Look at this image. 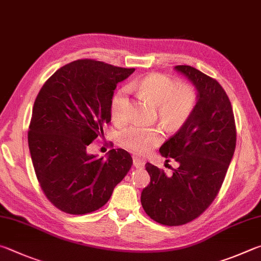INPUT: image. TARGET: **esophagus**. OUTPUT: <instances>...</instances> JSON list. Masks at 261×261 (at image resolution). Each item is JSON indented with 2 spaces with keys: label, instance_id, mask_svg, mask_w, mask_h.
Masks as SVG:
<instances>
[{
  "label": "esophagus",
  "instance_id": "34e87169",
  "mask_svg": "<svg viewBox=\"0 0 261 261\" xmlns=\"http://www.w3.org/2000/svg\"><path fill=\"white\" fill-rule=\"evenodd\" d=\"M134 165L137 169H141L145 167V160L140 158H134Z\"/></svg>",
  "mask_w": 261,
  "mask_h": 261
}]
</instances>
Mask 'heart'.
I'll list each match as a JSON object with an SVG mask.
<instances>
[{"mask_svg": "<svg viewBox=\"0 0 261 261\" xmlns=\"http://www.w3.org/2000/svg\"><path fill=\"white\" fill-rule=\"evenodd\" d=\"M141 93L159 106V116L170 129L181 126L191 116L195 107L196 97L188 87H180L162 74H151L135 83ZM127 89L118 91L112 100V116L117 123L129 120ZM163 139L159 127L135 125L120 135V143L124 148L137 154H147Z\"/></svg>", "mask_w": 261, "mask_h": 261, "instance_id": "b5f03b06", "label": "heart"}]
</instances>
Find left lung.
Segmentation results:
<instances>
[{
	"mask_svg": "<svg viewBox=\"0 0 261 261\" xmlns=\"http://www.w3.org/2000/svg\"><path fill=\"white\" fill-rule=\"evenodd\" d=\"M174 69L196 89V105L176 135L161 146L169 162L178 163L168 176L146 163L150 182L141 192V205L156 222L187 224L203 213L224 181L236 146L235 120L225 90L216 80L191 66Z\"/></svg>",
	"mask_w": 261,
	"mask_h": 261,
	"instance_id": "8db88e82",
	"label": "left lung"
}]
</instances>
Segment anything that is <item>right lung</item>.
<instances>
[{
	"mask_svg": "<svg viewBox=\"0 0 261 261\" xmlns=\"http://www.w3.org/2000/svg\"><path fill=\"white\" fill-rule=\"evenodd\" d=\"M134 72L76 60L57 70L37 94L28 147L42 191L59 210L84 215L100 209L130 170L126 150L111 149L103 159L90 154L88 147L111 122L117 83Z\"/></svg>",
	"mask_w": 261,
	"mask_h": 261,
	"instance_id": "right-lung-1",
	"label": "right lung"
}]
</instances>
